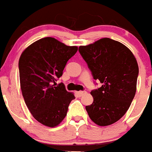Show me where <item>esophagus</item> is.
I'll return each mask as SVG.
<instances>
[{
  "label": "esophagus",
  "instance_id": "obj_1",
  "mask_svg": "<svg viewBox=\"0 0 152 152\" xmlns=\"http://www.w3.org/2000/svg\"><path fill=\"white\" fill-rule=\"evenodd\" d=\"M85 94H86V91H77V95L79 96V97H81V96H84V95H85Z\"/></svg>",
  "mask_w": 152,
  "mask_h": 152
}]
</instances>
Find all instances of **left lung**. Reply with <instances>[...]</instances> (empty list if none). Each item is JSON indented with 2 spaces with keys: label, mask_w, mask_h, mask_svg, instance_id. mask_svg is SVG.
<instances>
[{
  "label": "left lung",
  "mask_w": 152,
  "mask_h": 152,
  "mask_svg": "<svg viewBox=\"0 0 152 152\" xmlns=\"http://www.w3.org/2000/svg\"><path fill=\"white\" fill-rule=\"evenodd\" d=\"M78 50L94 79L102 84L91 91L93 102L85 109L96 124L111 125L126 113L136 93L139 72L136 58L125 45L110 38L79 46Z\"/></svg>",
  "instance_id": "8db88e82"
}]
</instances>
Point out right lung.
Listing matches in <instances>:
<instances>
[{"mask_svg":"<svg viewBox=\"0 0 152 152\" xmlns=\"http://www.w3.org/2000/svg\"><path fill=\"white\" fill-rule=\"evenodd\" d=\"M77 51V46L46 37L29 45L21 54L18 68L22 96L32 116L44 126H58L75 99L64 84L55 85L68 60Z\"/></svg>","mask_w":152,"mask_h":152,"instance_id":"1","label":"right lung"}]
</instances>
